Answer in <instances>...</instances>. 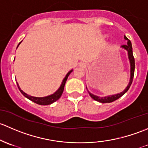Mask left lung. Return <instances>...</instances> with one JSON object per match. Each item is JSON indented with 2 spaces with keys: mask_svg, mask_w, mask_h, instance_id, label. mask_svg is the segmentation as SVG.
<instances>
[{
  "mask_svg": "<svg viewBox=\"0 0 148 148\" xmlns=\"http://www.w3.org/2000/svg\"><path fill=\"white\" fill-rule=\"evenodd\" d=\"M125 39L127 40V45H122V48H124L125 49L127 50V52H128V57L129 60H130V83H129L128 85L127 86V88L125 89V90L123 92H120L119 94H117V95H110V96L108 97H100L98 96H96V95H94L92 94H91L90 92H89L90 95L92 97L93 100H96L97 102H100V103H112V102L115 101V100H118V98H120V97L123 96L126 92L129 90L130 88L131 84L132 83V80H133L134 77V73H135V58H134L133 54H132V44H131L130 40L127 38L126 36H125Z\"/></svg>",
  "mask_w": 148,
  "mask_h": 148,
  "instance_id": "8db88e82",
  "label": "left lung"
}]
</instances>
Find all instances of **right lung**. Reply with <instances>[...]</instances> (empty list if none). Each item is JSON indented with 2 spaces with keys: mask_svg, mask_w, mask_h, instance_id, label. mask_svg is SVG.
Segmentation results:
<instances>
[{
  "mask_svg": "<svg viewBox=\"0 0 148 148\" xmlns=\"http://www.w3.org/2000/svg\"><path fill=\"white\" fill-rule=\"evenodd\" d=\"M21 42H19V44H18V46H17V48L18 47V45H20V43H21ZM72 71H71L70 72L68 73V74L66 75V76L65 77V78L63 79V82H62V84H61V85H60V88H59V89L58 90L56 91L55 93H53V95H49V96H46V97H37L30 96V95H28V94H26L25 92H24L20 88L19 85H18V83H17L18 88V89L20 90V91H21V93H22L25 97H27V98L29 99V100H31V101L34 102V103H37V104H38V105H40V106H48V105L52 104V103H54V102L57 101V100L60 98V96H61L62 94H63L64 87H65V83H66L67 79H68V77L69 76V75L71 74V73L72 72Z\"/></svg>",
  "mask_w": 148,
  "mask_h": 148,
  "instance_id": "add662e5",
  "label": "right lung"
}]
</instances>
